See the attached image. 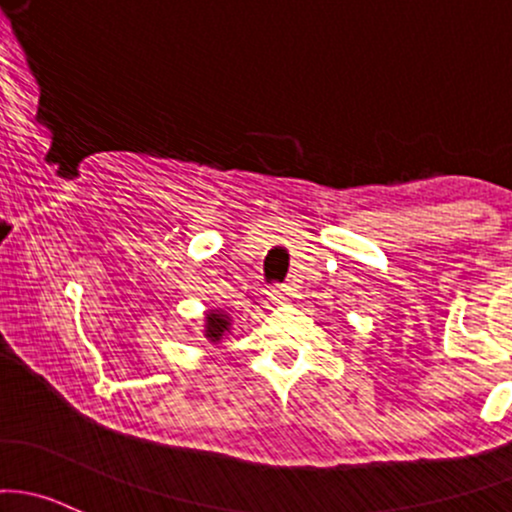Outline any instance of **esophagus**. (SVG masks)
Instances as JSON below:
<instances>
[{
    "instance_id": "34e87169",
    "label": "esophagus",
    "mask_w": 512,
    "mask_h": 512,
    "mask_svg": "<svg viewBox=\"0 0 512 512\" xmlns=\"http://www.w3.org/2000/svg\"><path fill=\"white\" fill-rule=\"evenodd\" d=\"M291 286L289 284H282V286H274L272 291H269V301L272 303H284V301H289V296H291Z\"/></svg>"
}]
</instances>
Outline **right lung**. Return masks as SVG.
Returning <instances> with one entry per match:
<instances>
[{
	"label": "right lung",
	"instance_id": "obj_1",
	"mask_svg": "<svg viewBox=\"0 0 512 512\" xmlns=\"http://www.w3.org/2000/svg\"><path fill=\"white\" fill-rule=\"evenodd\" d=\"M230 328V320L228 316H223V313L213 311L206 316V338H209L211 342H218L226 335V330Z\"/></svg>",
	"mask_w": 512,
	"mask_h": 512
}]
</instances>
